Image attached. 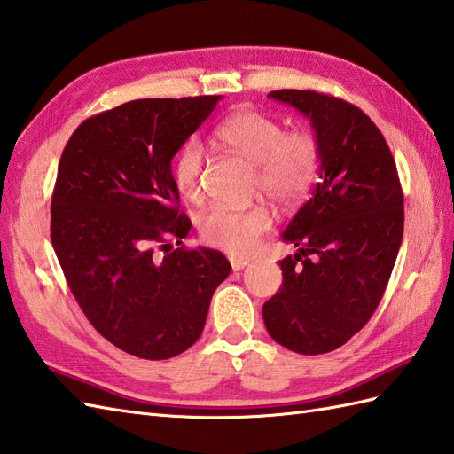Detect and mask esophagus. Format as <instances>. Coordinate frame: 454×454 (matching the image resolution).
Masks as SVG:
<instances>
[{
  "label": "esophagus",
  "instance_id": "34e87169",
  "mask_svg": "<svg viewBox=\"0 0 454 454\" xmlns=\"http://www.w3.org/2000/svg\"><path fill=\"white\" fill-rule=\"evenodd\" d=\"M247 266H248L247 258H231V268H233V271H240Z\"/></svg>",
  "mask_w": 454,
  "mask_h": 454
}]
</instances>
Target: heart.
<instances>
[{"label":"heart","instance_id":"b5f03b06","mask_svg":"<svg viewBox=\"0 0 454 454\" xmlns=\"http://www.w3.org/2000/svg\"><path fill=\"white\" fill-rule=\"evenodd\" d=\"M215 139L225 149L256 167V186L278 204H295L310 190L318 168V144L309 132H286L278 120L243 108L215 128ZM204 149L190 139L178 151L173 178L180 196L198 201L204 196ZM271 225L264 207L215 206L200 217V235L207 245L231 254H248Z\"/></svg>","mask_w":454,"mask_h":454}]
</instances>
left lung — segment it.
I'll return each mask as SVG.
<instances>
[{
	"label": "left lung",
	"mask_w": 454,
	"mask_h": 454,
	"mask_svg": "<svg viewBox=\"0 0 454 454\" xmlns=\"http://www.w3.org/2000/svg\"><path fill=\"white\" fill-rule=\"evenodd\" d=\"M268 98L309 118L320 183L281 233L299 250L281 260L284 284L262 317L284 348L328 354L380 303L404 233V196L385 137L364 110L315 90L281 89Z\"/></svg>",
	"instance_id": "8db88e82"
}]
</instances>
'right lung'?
<instances>
[{
	"label": "right lung",
	"mask_w": 454,
	"mask_h": 454,
	"mask_svg": "<svg viewBox=\"0 0 454 454\" xmlns=\"http://www.w3.org/2000/svg\"><path fill=\"white\" fill-rule=\"evenodd\" d=\"M221 98L129 100L85 120L59 159L52 196L59 266L98 334L136 357L168 359L192 346L231 271L206 247L153 254L155 243H180L192 227L178 214L170 163Z\"/></svg>",
	"instance_id": "obj_1"
}]
</instances>
